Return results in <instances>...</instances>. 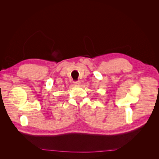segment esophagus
Returning a JSON list of instances; mask_svg holds the SVG:
<instances>
[{
	"instance_id": "1",
	"label": "esophagus",
	"mask_w": 159,
	"mask_h": 159,
	"mask_svg": "<svg viewBox=\"0 0 159 159\" xmlns=\"http://www.w3.org/2000/svg\"><path fill=\"white\" fill-rule=\"evenodd\" d=\"M74 84L75 85H80V84H81V81H80V80L74 81Z\"/></svg>"
}]
</instances>
